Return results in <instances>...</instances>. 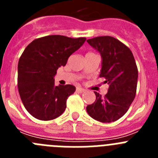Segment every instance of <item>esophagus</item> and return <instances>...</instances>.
I'll return each instance as SVG.
<instances>
[{
  "label": "esophagus",
  "instance_id": "esophagus-1",
  "mask_svg": "<svg viewBox=\"0 0 158 158\" xmlns=\"http://www.w3.org/2000/svg\"><path fill=\"white\" fill-rule=\"evenodd\" d=\"M85 91V89H81V88H80V87H77V89H76V92L78 93H83Z\"/></svg>",
  "mask_w": 158,
  "mask_h": 158
}]
</instances>
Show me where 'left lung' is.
<instances>
[{
  "instance_id": "left-lung-1",
  "label": "left lung",
  "mask_w": 158,
  "mask_h": 158,
  "mask_svg": "<svg viewBox=\"0 0 158 158\" xmlns=\"http://www.w3.org/2000/svg\"><path fill=\"white\" fill-rule=\"evenodd\" d=\"M102 57L100 77L109 87L102 96L94 92L96 100L86 107L93 118L102 123L116 121L125 115L136 95L138 67L128 47L111 36H98L87 40Z\"/></svg>"
}]
</instances>
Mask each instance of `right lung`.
I'll list each match as a JSON object with an SVG mask.
<instances>
[{"label":"right lung","mask_w":158,"mask_h":158,"mask_svg":"<svg viewBox=\"0 0 158 158\" xmlns=\"http://www.w3.org/2000/svg\"><path fill=\"white\" fill-rule=\"evenodd\" d=\"M86 38L47 35L33 40L23 51L18 63L17 85L23 106L40 120H51L65 111L66 100L76 88L55 86L54 76Z\"/></svg>","instance_id":"obj_1"}]
</instances>
